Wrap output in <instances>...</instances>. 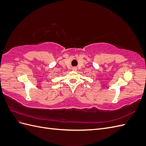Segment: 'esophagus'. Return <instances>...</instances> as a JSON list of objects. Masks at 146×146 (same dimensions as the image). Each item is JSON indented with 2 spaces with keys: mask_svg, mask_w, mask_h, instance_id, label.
<instances>
[{
  "mask_svg": "<svg viewBox=\"0 0 146 146\" xmlns=\"http://www.w3.org/2000/svg\"><path fill=\"white\" fill-rule=\"evenodd\" d=\"M77 69V68H76V67H74V68H72V70H74V71H76Z\"/></svg>",
  "mask_w": 146,
  "mask_h": 146,
  "instance_id": "1",
  "label": "esophagus"
}]
</instances>
